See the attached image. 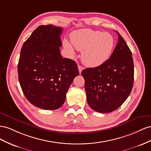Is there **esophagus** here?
<instances>
[{
	"label": "esophagus",
	"mask_w": 151,
	"mask_h": 151,
	"mask_svg": "<svg viewBox=\"0 0 151 151\" xmlns=\"http://www.w3.org/2000/svg\"><path fill=\"white\" fill-rule=\"evenodd\" d=\"M78 71H79V73H80V74H81V71H82V70H83V67H82L81 66H80V65H78Z\"/></svg>",
	"instance_id": "34e87169"
}]
</instances>
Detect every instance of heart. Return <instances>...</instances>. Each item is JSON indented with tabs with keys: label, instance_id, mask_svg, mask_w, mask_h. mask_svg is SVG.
Listing matches in <instances>:
<instances>
[{
	"label": "heart",
	"instance_id": "obj_1",
	"mask_svg": "<svg viewBox=\"0 0 151 151\" xmlns=\"http://www.w3.org/2000/svg\"><path fill=\"white\" fill-rule=\"evenodd\" d=\"M71 42L64 40V46L75 54V48L82 51L81 59L86 66L97 67L108 59L113 50L114 40L111 34L95 31L91 29H80L73 32L70 36Z\"/></svg>",
	"mask_w": 151,
	"mask_h": 151
}]
</instances>
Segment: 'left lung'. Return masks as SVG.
<instances>
[{
    "label": "left lung",
    "instance_id": "obj_1",
    "mask_svg": "<svg viewBox=\"0 0 151 151\" xmlns=\"http://www.w3.org/2000/svg\"><path fill=\"white\" fill-rule=\"evenodd\" d=\"M116 32L118 40L110 58L100 66L81 72L88 104L99 113L117 109L128 97L133 85L132 52L121 35Z\"/></svg>",
    "mask_w": 151,
    "mask_h": 151
}]
</instances>
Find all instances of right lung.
Here are the masks:
<instances>
[{"instance_id": "right-lung-1", "label": "right lung", "mask_w": 151, "mask_h": 151, "mask_svg": "<svg viewBox=\"0 0 151 151\" xmlns=\"http://www.w3.org/2000/svg\"><path fill=\"white\" fill-rule=\"evenodd\" d=\"M62 32L61 27L40 26L21 50L18 72L21 89L28 101L40 109L61 107L73 79L79 75L76 63L61 56Z\"/></svg>"}]
</instances>
